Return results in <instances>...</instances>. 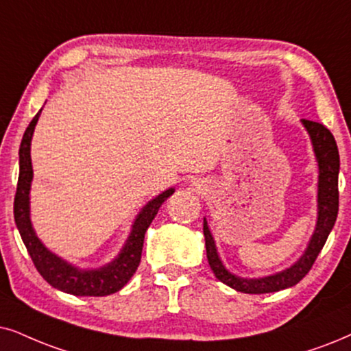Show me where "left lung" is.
Wrapping results in <instances>:
<instances>
[{
    "label": "left lung",
    "instance_id": "1",
    "mask_svg": "<svg viewBox=\"0 0 351 351\" xmlns=\"http://www.w3.org/2000/svg\"><path fill=\"white\" fill-rule=\"evenodd\" d=\"M308 131L311 143L316 154V160L319 165V183H317V223L314 230L311 241L306 247L304 254L300 257L296 263L282 272L269 275L263 278H241L228 272L225 265L221 264L219 254H217L215 241L212 238L210 230L207 227V220L204 219V237H206V251L210 269L214 270L215 277L225 285L232 287L233 290L243 291V293L261 295L272 293V291H280L290 288L298 283L306 274L313 267L314 261L319 252L326 245L327 237L339 214V170H340V157L337 143L332 132L321 123L309 121V119H301Z\"/></svg>",
    "mask_w": 351,
    "mask_h": 351
}]
</instances>
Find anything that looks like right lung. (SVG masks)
<instances>
[{"instance_id": "1", "label": "right lung", "mask_w": 351, "mask_h": 351, "mask_svg": "<svg viewBox=\"0 0 351 351\" xmlns=\"http://www.w3.org/2000/svg\"><path fill=\"white\" fill-rule=\"evenodd\" d=\"M40 113H42V110L35 114L27 130H25L19 149V180H17L14 197V220L22 241L27 247L32 263L40 275L58 290L76 296H106L117 293L130 282V278L139 267L144 234L157 215L158 208L175 193V189L170 188L163 191L147 206H144L139 215L136 217L130 238L126 239V245L123 246L121 252L112 263L100 269H77L68 264L42 245V241L34 232L32 223H30L29 194L34 176L32 160H30V141H32L35 124L38 121Z\"/></svg>"}]
</instances>
